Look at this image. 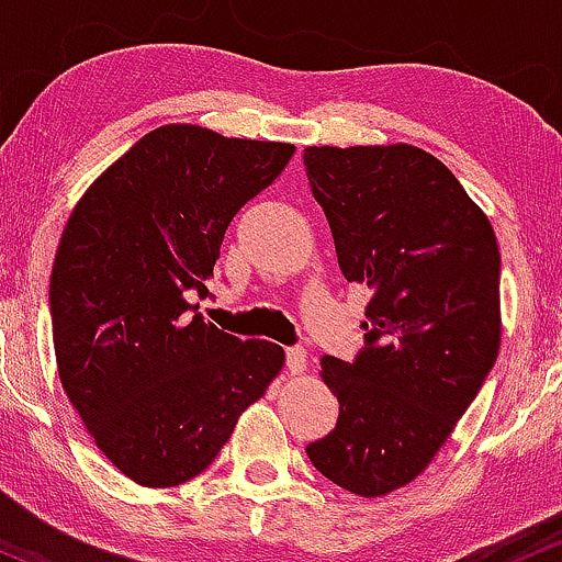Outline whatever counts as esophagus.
<instances>
[{
  "mask_svg": "<svg viewBox=\"0 0 562 562\" xmlns=\"http://www.w3.org/2000/svg\"><path fill=\"white\" fill-rule=\"evenodd\" d=\"M286 369L292 371V374H302V371L307 369V356L302 348H289L286 350Z\"/></svg>",
  "mask_w": 562,
  "mask_h": 562,
  "instance_id": "34e87169",
  "label": "esophagus"
}]
</instances>
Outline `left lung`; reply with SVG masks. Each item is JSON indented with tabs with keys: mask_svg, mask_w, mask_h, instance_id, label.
Wrapping results in <instances>:
<instances>
[{
	"mask_svg": "<svg viewBox=\"0 0 562 562\" xmlns=\"http://www.w3.org/2000/svg\"><path fill=\"white\" fill-rule=\"evenodd\" d=\"M305 169L339 270L374 292L356 361H321L339 419L307 457L374 499L427 470L499 356V247L462 182L417 145H311Z\"/></svg>",
	"mask_w": 562,
	"mask_h": 562,
	"instance_id": "8db88e82",
	"label": "left lung"
}]
</instances>
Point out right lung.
Here are the masks:
<instances>
[{"mask_svg": "<svg viewBox=\"0 0 562 562\" xmlns=\"http://www.w3.org/2000/svg\"><path fill=\"white\" fill-rule=\"evenodd\" d=\"M294 156L292 143L164 124L92 182L49 279L60 384L94 446L130 481L180 485L214 462L281 374L283 348L206 324L225 231Z\"/></svg>", "mask_w": 562, "mask_h": 562, "instance_id": "right-lung-1", "label": "right lung"}]
</instances>
